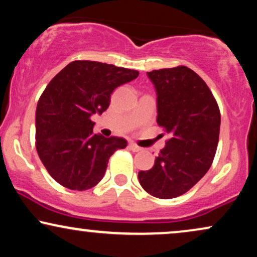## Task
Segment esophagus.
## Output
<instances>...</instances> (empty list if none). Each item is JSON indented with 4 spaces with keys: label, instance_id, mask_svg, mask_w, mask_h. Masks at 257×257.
<instances>
[{
    "label": "esophagus",
    "instance_id": "obj_1",
    "mask_svg": "<svg viewBox=\"0 0 257 257\" xmlns=\"http://www.w3.org/2000/svg\"><path fill=\"white\" fill-rule=\"evenodd\" d=\"M129 149H131V151H133V152H140V151H141V148H140L139 146H136L135 144H133V142L129 144Z\"/></svg>",
    "mask_w": 257,
    "mask_h": 257
}]
</instances>
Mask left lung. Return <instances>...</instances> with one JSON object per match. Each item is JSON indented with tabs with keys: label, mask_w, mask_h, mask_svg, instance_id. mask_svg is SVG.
I'll use <instances>...</instances> for the list:
<instances>
[{
	"label": "left lung",
	"mask_w": 257,
	"mask_h": 257,
	"mask_svg": "<svg viewBox=\"0 0 257 257\" xmlns=\"http://www.w3.org/2000/svg\"><path fill=\"white\" fill-rule=\"evenodd\" d=\"M158 95V125L170 135L153 168L139 172L146 192L172 199L191 190L212 165L220 112L212 92L186 66L148 72Z\"/></svg>",
	"instance_id": "left-lung-1"
}]
</instances>
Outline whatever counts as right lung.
Returning a JSON list of instances; mask_svg holds the SVG:
<instances>
[{"label": "right lung", "mask_w": 257, "mask_h": 257, "mask_svg": "<svg viewBox=\"0 0 257 257\" xmlns=\"http://www.w3.org/2000/svg\"><path fill=\"white\" fill-rule=\"evenodd\" d=\"M139 71L98 61L76 60L48 83L35 111V147L61 186L85 191L104 177L109 159L126 147L122 138L93 134V113L108 109L112 91Z\"/></svg>", "instance_id": "add662e5"}]
</instances>
